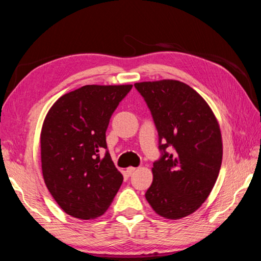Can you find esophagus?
Segmentation results:
<instances>
[{"label":"esophagus","instance_id":"34e87169","mask_svg":"<svg viewBox=\"0 0 261 261\" xmlns=\"http://www.w3.org/2000/svg\"><path fill=\"white\" fill-rule=\"evenodd\" d=\"M136 169H137V168L130 166V167L126 168V173H127V174H132V173H134V172L136 171Z\"/></svg>","mask_w":261,"mask_h":261}]
</instances>
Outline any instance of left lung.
<instances>
[{
  "label": "left lung",
  "instance_id": "1",
  "mask_svg": "<svg viewBox=\"0 0 261 261\" xmlns=\"http://www.w3.org/2000/svg\"><path fill=\"white\" fill-rule=\"evenodd\" d=\"M135 87L145 98L159 135L160 160L145 197L167 220L195 213L208 198L220 173L223 143L220 124L208 103L177 80L144 81ZM172 146V152L164 151Z\"/></svg>",
  "mask_w": 261,
  "mask_h": 261
}]
</instances>
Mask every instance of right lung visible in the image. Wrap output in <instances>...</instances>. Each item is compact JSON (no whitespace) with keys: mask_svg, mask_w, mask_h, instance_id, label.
I'll use <instances>...</instances> for the list:
<instances>
[{"mask_svg":"<svg viewBox=\"0 0 261 261\" xmlns=\"http://www.w3.org/2000/svg\"><path fill=\"white\" fill-rule=\"evenodd\" d=\"M132 85H87L58 98L40 132L41 171L56 202L69 216L94 220L108 210L123 175L107 148L106 131Z\"/></svg>","mask_w":261,"mask_h":261,"instance_id":"obj_1","label":"right lung"}]
</instances>
